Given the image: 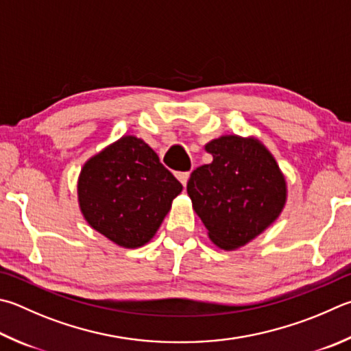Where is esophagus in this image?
Here are the masks:
<instances>
[{"mask_svg": "<svg viewBox=\"0 0 351 351\" xmlns=\"http://www.w3.org/2000/svg\"><path fill=\"white\" fill-rule=\"evenodd\" d=\"M176 176H178V180L181 181L182 186L186 187V186H187V181H189V178H190V173H189V171H180V173H178Z\"/></svg>", "mask_w": 351, "mask_h": 351, "instance_id": "1", "label": "esophagus"}]
</instances>
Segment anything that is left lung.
<instances>
[{
  "instance_id": "left-lung-1",
  "label": "left lung",
  "mask_w": 351,
  "mask_h": 351,
  "mask_svg": "<svg viewBox=\"0 0 351 351\" xmlns=\"http://www.w3.org/2000/svg\"><path fill=\"white\" fill-rule=\"evenodd\" d=\"M213 161L192 171L187 193L219 248L234 250L263 233L281 215L284 175L258 139L221 136L206 145Z\"/></svg>"
}]
</instances>
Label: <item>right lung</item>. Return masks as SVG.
<instances>
[{
  "label": "right lung",
  "instance_id": "add662e5",
  "mask_svg": "<svg viewBox=\"0 0 351 351\" xmlns=\"http://www.w3.org/2000/svg\"><path fill=\"white\" fill-rule=\"evenodd\" d=\"M182 186L136 136H123L84 164L78 201L88 226L136 248L155 237Z\"/></svg>",
  "mask_w": 351,
  "mask_h": 351
}]
</instances>
